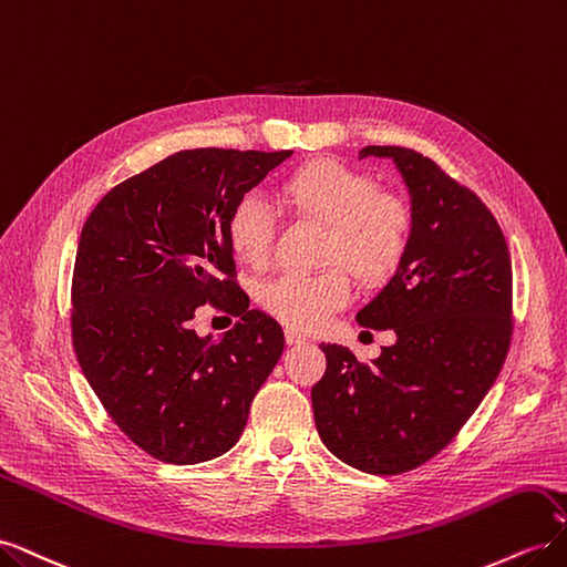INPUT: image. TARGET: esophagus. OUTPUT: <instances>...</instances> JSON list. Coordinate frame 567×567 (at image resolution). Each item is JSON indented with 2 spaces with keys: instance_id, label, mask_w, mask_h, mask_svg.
I'll use <instances>...</instances> for the list:
<instances>
[{
  "instance_id": "1",
  "label": "esophagus",
  "mask_w": 567,
  "mask_h": 567,
  "mask_svg": "<svg viewBox=\"0 0 567 567\" xmlns=\"http://www.w3.org/2000/svg\"><path fill=\"white\" fill-rule=\"evenodd\" d=\"M284 336H286V342L288 346H300V342H305L307 338L300 333V331H296V329H286L284 331Z\"/></svg>"
}]
</instances>
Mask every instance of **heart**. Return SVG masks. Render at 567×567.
Returning a JSON list of instances; mask_svg holds the SVG:
<instances>
[{"mask_svg":"<svg viewBox=\"0 0 567 567\" xmlns=\"http://www.w3.org/2000/svg\"><path fill=\"white\" fill-rule=\"evenodd\" d=\"M290 213L326 227L321 262L346 265L359 281L379 284L400 267L411 241L409 205L383 194L369 173L321 158L305 163L279 182ZM231 252L248 267L267 265L274 244V213L267 203L244 196L227 217ZM348 271L333 265L315 274H281L257 290V302L290 329H317L331 312L348 305Z\"/></svg>","mask_w":567,"mask_h":567,"instance_id":"b5f03b06","label":"heart"}]
</instances>
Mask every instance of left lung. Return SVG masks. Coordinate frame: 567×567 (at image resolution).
Returning <instances> with one entry per match:
<instances>
[{
	"label": "left lung",
	"mask_w": 567,
	"mask_h": 567,
	"mask_svg": "<svg viewBox=\"0 0 567 567\" xmlns=\"http://www.w3.org/2000/svg\"><path fill=\"white\" fill-rule=\"evenodd\" d=\"M390 158L411 196V241L388 286L357 321L398 340L373 362L321 346L312 388L321 442L373 475L419 468L456 437L499 375L513 333V271L502 227L471 188L402 146Z\"/></svg>",
	"instance_id": "left-lung-1"
}]
</instances>
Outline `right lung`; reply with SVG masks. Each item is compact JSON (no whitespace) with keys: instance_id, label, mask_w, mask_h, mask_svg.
Here are the masks:
<instances>
[{"instance_id":"obj_1","label":"right lung","mask_w":567,"mask_h":567,"mask_svg":"<svg viewBox=\"0 0 567 567\" xmlns=\"http://www.w3.org/2000/svg\"><path fill=\"white\" fill-rule=\"evenodd\" d=\"M290 151L192 148L113 186L80 234L71 333L84 379L136 447L200 463L241 437L284 352L281 326L236 284L227 217ZM243 317L219 341L190 329L205 301Z\"/></svg>"}]
</instances>
